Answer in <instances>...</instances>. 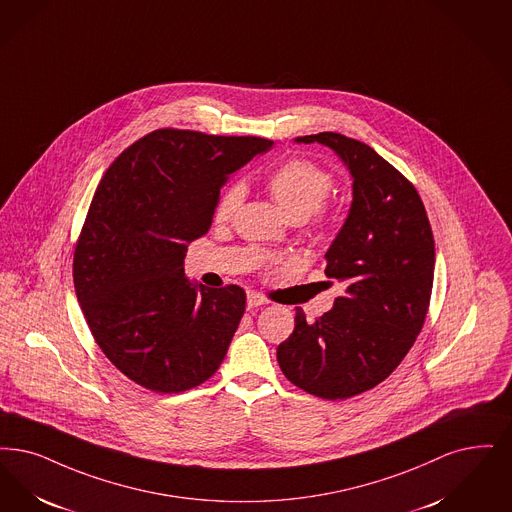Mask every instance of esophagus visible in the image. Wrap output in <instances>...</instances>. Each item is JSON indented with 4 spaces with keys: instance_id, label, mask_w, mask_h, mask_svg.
I'll list each match as a JSON object with an SVG mask.
<instances>
[{
    "instance_id": "esophagus-1",
    "label": "esophagus",
    "mask_w": 512,
    "mask_h": 512,
    "mask_svg": "<svg viewBox=\"0 0 512 512\" xmlns=\"http://www.w3.org/2000/svg\"><path fill=\"white\" fill-rule=\"evenodd\" d=\"M265 305H268V299H266L265 295L255 293V291L247 293V308H249V310H253V308L257 307H265Z\"/></svg>"
}]
</instances>
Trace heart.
Wrapping results in <instances>:
<instances>
[{"label": "heart", "mask_w": 512, "mask_h": 512, "mask_svg": "<svg viewBox=\"0 0 512 512\" xmlns=\"http://www.w3.org/2000/svg\"><path fill=\"white\" fill-rule=\"evenodd\" d=\"M266 188L289 221L303 223L328 200L333 177L324 167L295 158L268 175ZM244 196L242 184L228 186L217 202L215 219L219 223L228 221L244 202Z\"/></svg>", "instance_id": "heart-1"}]
</instances>
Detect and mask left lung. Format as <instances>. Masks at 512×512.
Returning <instances> with one entry per match:
<instances>
[{"mask_svg": "<svg viewBox=\"0 0 512 512\" xmlns=\"http://www.w3.org/2000/svg\"><path fill=\"white\" fill-rule=\"evenodd\" d=\"M295 143L328 146L350 173L352 202L324 270L345 293L316 322L297 308L276 358L295 387L343 400L385 381L415 343L429 308L434 238L413 184L371 146L331 131Z\"/></svg>", "mask_w": 512, "mask_h": 512, "instance_id": "8db88e82", "label": "left lung"}]
</instances>
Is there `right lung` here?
Masks as SVG:
<instances>
[{"mask_svg":"<svg viewBox=\"0 0 512 512\" xmlns=\"http://www.w3.org/2000/svg\"><path fill=\"white\" fill-rule=\"evenodd\" d=\"M272 144L158 129L125 148L97 186L74 287L97 345L144 389H194L225 360L246 293L188 280L184 257L211 228L230 173Z\"/></svg>","mask_w":512,"mask_h":512,"instance_id":"add662e5","label":"right lung"}]
</instances>
